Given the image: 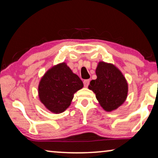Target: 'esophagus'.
I'll list each match as a JSON object with an SVG mask.
<instances>
[{
    "mask_svg": "<svg viewBox=\"0 0 158 158\" xmlns=\"http://www.w3.org/2000/svg\"><path fill=\"white\" fill-rule=\"evenodd\" d=\"M89 79L84 80V85L85 87H87L89 86Z\"/></svg>",
    "mask_w": 158,
    "mask_h": 158,
    "instance_id": "34e87169",
    "label": "esophagus"
}]
</instances>
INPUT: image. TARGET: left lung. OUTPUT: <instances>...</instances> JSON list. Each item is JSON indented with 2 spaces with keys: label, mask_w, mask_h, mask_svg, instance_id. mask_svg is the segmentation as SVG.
Segmentation results:
<instances>
[{
  "label": "left lung",
  "mask_w": 158,
  "mask_h": 158,
  "mask_svg": "<svg viewBox=\"0 0 158 158\" xmlns=\"http://www.w3.org/2000/svg\"><path fill=\"white\" fill-rule=\"evenodd\" d=\"M97 79L88 88L93 91L99 104L106 112L117 110L125 102L128 94L127 81L114 64L99 61L96 69Z\"/></svg>",
  "instance_id": "1"
}]
</instances>
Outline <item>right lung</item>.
I'll return each instance as SVG.
<instances>
[{"label":"right lung","mask_w":158,"mask_h":158,"mask_svg":"<svg viewBox=\"0 0 158 158\" xmlns=\"http://www.w3.org/2000/svg\"><path fill=\"white\" fill-rule=\"evenodd\" d=\"M84 86L65 62L50 68L39 81L38 92L40 101L55 114L65 111L70 106L74 93Z\"/></svg>","instance_id":"right-lung-1"}]
</instances>
